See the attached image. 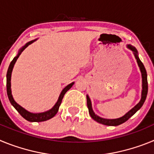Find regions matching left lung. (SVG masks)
Wrapping results in <instances>:
<instances>
[{
    "mask_svg": "<svg viewBox=\"0 0 154 154\" xmlns=\"http://www.w3.org/2000/svg\"><path fill=\"white\" fill-rule=\"evenodd\" d=\"M127 48L129 49H130L131 51H133V54H134V56H135L136 59H137V64H138L140 69L141 74H142V94H141V99L140 101L139 102L138 104H137L135 106L133 107L132 109H130L127 113L125 114L123 116L120 118H118V119H104V118L99 117V116L96 115L95 112H93L92 108V103H91V100L89 99V96L87 95L86 96V99H87V106L89 109V112L90 114L91 117L96 120L98 123H101V124L106 125V126H119V125L122 124V123H125L126 121H127L128 119L131 117L132 116H133L136 112L138 111L142 107V106L143 105L144 102L146 100V96H147V92H148V83H147V74H146V71L145 67H144L143 64L142 63V62L140 61V59L138 57V52H137V50L133 46L130 45H128Z\"/></svg>",
    "mask_w": 154,
    "mask_h": 154,
    "instance_id": "8db88e82",
    "label": "left lung"
}]
</instances>
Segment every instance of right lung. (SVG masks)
<instances>
[{"label":"right lung","mask_w":154,"mask_h":154,"mask_svg":"<svg viewBox=\"0 0 154 154\" xmlns=\"http://www.w3.org/2000/svg\"><path fill=\"white\" fill-rule=\"evenodd\" d=\"M35 41H36V39L28 42L27 44H25V45L23 46L21 49L19 50L18 54L17 55V56L14 57L13 60L11 61V62L10 65H9V67H8V72H7V93H8V99L10 100L11 105L15 108V109L17 110V112L21 114V116L23 118H24L26 120L29 121V122H43V121H46L48 120V119H51V118L54 117V116L56 115V113L58 111V109H59V106H60L61 103H62V99H63L64 96H65V94L66 93V92H67L69 89H71V87L74 85V82H72V83H70L69 85H68L67 86H65V88H64L63 90L61 92L60 96L58 97V101L55 103V106H54L51 109L48 110L46 112H40V113H32V112H28V111H27L25 109L21 107L20 105H18L15 101H14V99L11 94V72L12 70H13L14 65L15 64L16 61H17V59L18 58V57L20 56V55L21 54V52H22L29 45H31V43H33Z\"/></svg>","instance_id":"add662e5"}]
</instances>
